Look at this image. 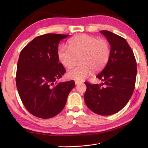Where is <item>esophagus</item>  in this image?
I'll list each match as a JSON object with an SVG mask.
<instances>
[{"mask_svg": "<svg viewBox=\"0 0 148 148\" xmlns=\"http://www.w3.org/2000/svg\"><path fill=\"white\" fill-rule=\"evenodd\" d=\"M81 83V81H75V84H79Z\"/></svg>", "mask_w": 148, "mask_h": 148, "instance_id": "esophagus-1", "label": "esophagus"}]
</instances>
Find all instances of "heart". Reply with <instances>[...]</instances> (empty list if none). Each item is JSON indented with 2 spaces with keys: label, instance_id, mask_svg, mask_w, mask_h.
Instances as JSON below:
<instances>
[{
  "label": "heart",
  "instance_id": "heart-1",
  "mask_svg": "<svg viewBox=\"0 0 148 148\" xmlns=\"http://www.w3.org/2000/svg\"><path fill=\"white\" fill-rule=\"evenodd\" d=\"M69 48L59 47L58 58L65 68L73 67L79 58L80 64L67 72L72 79L83 80L92 73L98 72L108 64L111 53L110 45L105 39L86 34H79L69 40Z\"/></svg>",
  "mask_w": 148,
  "mask_h": 148
}]
</instances>
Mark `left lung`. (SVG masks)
I'll list each match as a JSON object with an SVG mask.
<instances>
[{"mask_svg": "<svg viewBox=\"0 0 148 148\" xmlns=\"http://www.w3.org/2000/svg\"><path fill=\"white\" fill-rule=\"evenodd\" d=\"M111 46L109 59L96 76L101 84L85 82L84 99L91 111L100 115H111L120 111L131 98L135 88L137 63L127 40L108 30L100 32Z\"/></svg>", "mask_w": 148, "mask_h": 148, "instance_id": "8db88e82", "label": "left lung"}]
</instances>
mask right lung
<instances>
[{
	"label": "right lung",
	"instance_id": "obj_1",
	"mask_svg": "<svg viewBox=\"0 0 148 148\" xmlns=\"http://www.w3.org/2000/svg\"><path fill=\"white\" fill-rule=\"evenodd\" d=\"M69 35L47 34L34 38L19 56L16 83L24 106L32 115L54 117L65 106L73 80L58 82L65 72L58 62V44Z\"/></svg>",
	"mask_w": 148,
	"mask_h": 148
}]
</instances>
